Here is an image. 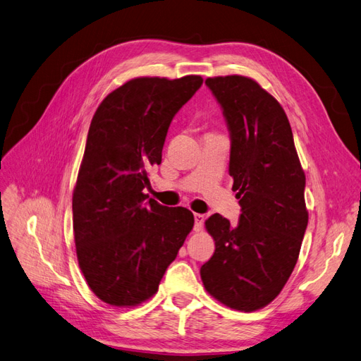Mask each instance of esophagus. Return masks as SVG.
<instances>
[{
    "label": "esophagus",
    "mask_w": 361,
    "mask_h": 361,
    "mask_svg": "<svg viewBox=\"0 0 361 361\" xmlns=\"http://www.w3.org/2000/svg\"><path fill=\"white\" fill-rule=\"evenodd\" d=\"M204 226V216L202 214H195V231H201Z\"/></svg>",
    "instance_id": "obj_1"
}]
</instances>
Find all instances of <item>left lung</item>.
Segmentation results:
<instances>
[{
    "label": "left lung",
    "mask_w": 361,
    "mask_h": 361,
    "mask_svg": "<svg viewBox=\"0 0 361 361\" xmlns=\"http://www.w3.org/2000/svg\"><path fill=\"white\" fill-rule=\"evenodd\" d=\"M205 84L228 123L229 176L241 214L237 226L217 213L205 220L216 250L201 279L220 303L253 312L281 294L297 264L309 220L306 176L286 114L269 91L240 75Z\"/></svg>",
    "instance_id": "obj_1"
}]
</instances>
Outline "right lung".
<instances>
[{
    "label": "right lung",
    "instance_id": "1",
    "mask_svg": "<svg viewBox=\"0 0 361 361\" xmlns=\"http://www.w3.org/2000/svg\"><path fill=\"white\" fill-rule=\"evenodd\" d=\"M201 85L197 75L135 78L109 92L91 120L73 234L79 269L106 305L133 307L153 297L193 228L190 210L160 205L144 189L173 115Z\"/></svg>",
    "mask_w": 361,
    "mask_h": 361
}]
</instances>
